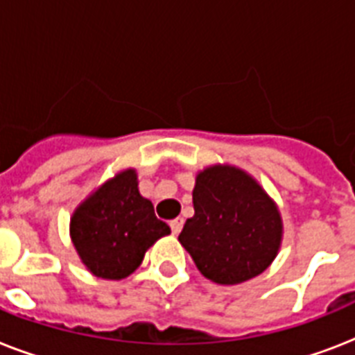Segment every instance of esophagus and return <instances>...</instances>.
<instances>
[{"label": "esophagus", "mask_w": 355, "mask_h": 355, "mask_svg": "<svg viewBox=\"0 0 355 355\" xmlns=\"http://www.w3.org/2000/svg\"><path fill=\"white\" fill-rule=\"evenodd\" d=\"M169 227H171V232L175 234V236H178V234H180V230H182V227H184V219H182V217H177V219H173V221L169 223Z\"/></svg>", "instance_id": "obj_1"}]
</instances>
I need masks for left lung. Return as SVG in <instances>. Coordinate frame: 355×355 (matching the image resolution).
I'll list each match as a JSON object with an SVG mask.
<instances>
[{"mask_svg": "<svg viewBox=\"0 0 355 355\" xmlns=\"http://www.w3.org/2000/svg\"><path fill=\"white\" fill-rule=\"evenodd\" d=\"M193 208L178 241L208 280L234 286L272 263L282 243L280 211L248 173L206 167L195 178Z\"/></svg>", "mask_w": 355, "mask_h": 355, "instance_id": "left-lung-1", "label": "left lung"}]
</instances>
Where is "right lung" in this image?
Listing matches in <instances>:
<instances>
[{
	"instance_id": "add662e5",
	"label": "right lung",
	"mask_w": 355,
	"mask_h": 355,
	"mask_svg": "<svg viewBox=\"0 0 355 355\" xmlns=\"http://www.w3.org/2000/svg\"><path fill=\"white\" fill-rule=\"evenodd\" d=\"M171 228L139 195L138 175L125 169L97 188L69 223V236L86 269L97 278L121 280L138 269L145 250Z\"/></svg>"
}]
</instances>
